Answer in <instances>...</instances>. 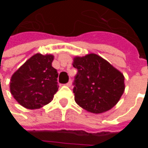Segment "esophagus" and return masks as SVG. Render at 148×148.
<instances>
[{
	"label": "esophagus",
	"mask_w": 148,
	"mask_h": 148,
	"mask_svg": "<svg viewBox=\"0 0 148 148\" xmlns=\"http://www.w3.org/2000/svg\"><path fill=\"white\" fill-rule=\"evenodd\" d=\"M66 85H67L68 86H72V80L70 79V80H69V82H68Z\"/></svg>",
	"instance_id": "esophagus-1"
}]
</instances>
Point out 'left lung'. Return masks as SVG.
<instances>
[{"instance_id": "obj_1", "label": "left lung", "mask_w": 148, "mask_h": 148, "mask_svg": "<svg viewBox=\"0 0 148 148\" xmlns=\"http://www.w3.org/2000/svg\"><path fill=\"white\" fill-rule=\"evenodd\" d=\"M73 66L74 100L80 107L98 114L116 105L124 92L123 74L95 54L75 57Z\"/></svg>"}]
</instances>
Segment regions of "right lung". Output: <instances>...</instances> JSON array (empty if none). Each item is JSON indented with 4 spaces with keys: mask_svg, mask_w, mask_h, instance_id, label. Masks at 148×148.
<instances>
[{
    "mask_svg": "<svg viewBox=\"0 0 148 148\" xmlns=\"http://www.w3.org/2000/svg\"><path fill=\"white\" fill-rule=\"evenodd\" d=\"M53 56L36 54L14 74L10 91L15 99L27 109H38L49 103L58 90V73L51 65Z\"/></svg>",
    "mask_w": 148,
    "mask_h": 148,
    "instance_id": "add662e5",
    "label": "right lung"
}]
</instances>
